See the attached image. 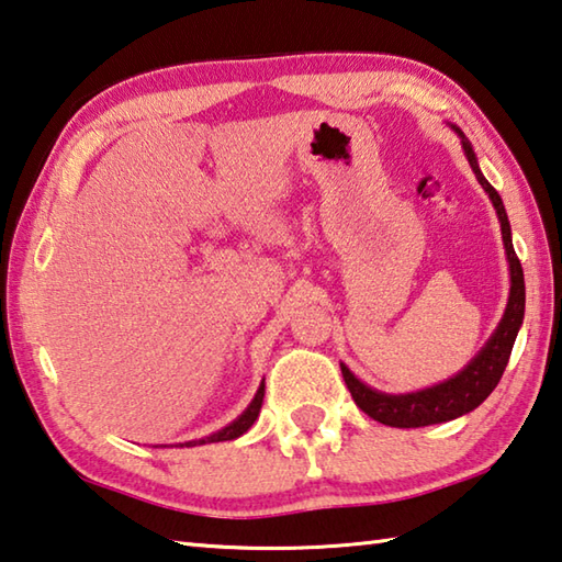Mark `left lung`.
I'll return each instance as SVG.
<instances>
[{"label": "left lung", "mask_w": 562, "mask_h": 562, "mask_svg": "<svg viewBox=\"0 0 562 562\" xmlns=\"http://www.w3.org/2000/svg\"><path fill=\"white\" fill-rule=\"evenodd\" d=\"M452 130L457 132L459 139H462V149L467 155L469 167H472L476 181L482 183V189L488 193V199H492L498 223H502L508 272H512V290H508V302H506L502 322H498L494 334L488 336V341L482 346V351H479L462 371L442 383L423 387V391H415V393L393 395V393H383V391H375L371 385H366L361 379H356V375L349 371V366L341 363L344 383L349 387L353 403L359 405L366 415L373 417V420L391 427H425V425L454 420L459 415L472 413L474 407L482 405L486 397L492 395L496 383L502 381L518 329H521L524 324V312H526L524 268H521V260L516 258V250L512 243V223H508L504 201L492 183L484 179L482 169H479L474 149L464 137V132L454 125Z\"/></svg>", "instance_id": "left-lung-1"}]
</instances>
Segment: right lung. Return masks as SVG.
<instances>
[{"mask_svg":"<svg viewBox=\"0 0 562 562\" xmlns=\"http://www.w3.org/2000/svg\"><path fill=\"white\" fill-rule=\"evenodd\" d=\"M262 397H265V381L260 383L258 393H255L250 405H248L246 411H243L231 425L221 427L218 432H213V435H209V437H201V440H189V442H179V445H171V447H196V445H209V442H228V440H236V437H240L243 432H248L250 427H252V423L258 420L260 407H262ZM161 447H167V445H161Z\"/></svg>","mask_w":562,"mask_h":562,"instance_id":"add662e5","label":"right lung"}]
</instances>
